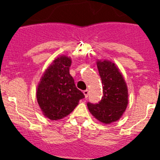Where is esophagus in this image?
Here are the masks:
<instances>
[{"label":"esophagus","instance_id":"34e87169","mask_svg":"<svg viewBox=\"0 0 160 160\" xmlns=\"http://www.w3.org/2000/svg\"><path fill=\"white\" fill-rule=\"evenodd\" d=\"M83 94H84V96L85 98H87V97H88V94H89V90H83Z\"/></svg>","mask_w":160,"mask_h":160}]
</instances>
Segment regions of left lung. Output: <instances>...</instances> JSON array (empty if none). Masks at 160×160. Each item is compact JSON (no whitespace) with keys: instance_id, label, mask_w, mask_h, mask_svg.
<instances>
[{"instance_id":"1","label":"left lung","mask_w":160,"mask_h":160,"mask_svg":"<svg viewBox=\"0 0 160 160\" xmlns=\"http://www.w3.org/2000/svg\"><path fill=\"white\" fill-rule=\"evenodd\" d=\"M96 64L102 84L103 96L98 104L88 103L90 114L103 124L116 122L128 104V89L122 73L110 60H97Z\"/></svg>"}]
</instances>
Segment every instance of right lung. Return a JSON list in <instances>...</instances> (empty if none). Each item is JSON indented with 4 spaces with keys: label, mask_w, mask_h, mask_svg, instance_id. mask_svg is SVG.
Listing matches in <instances>:
<instances>
[{
    "label": "right lung",
    "mask_w": 160,
    "mask_h": 160,
    "mask_svg": "<svg viewBox=\"0 0 160 160\" xmlns=\"http://www.w3.org/2000/svg\"><path fill=\"white\" fill-rule=\"evenodd\" d=\"M72 61L61 55L52 62L42 74L36 90L37 101L45 117L59 120L70 114L84 94L70 74Z\"/></svg>",
    "instance_id": "1"
}]
</instances>
